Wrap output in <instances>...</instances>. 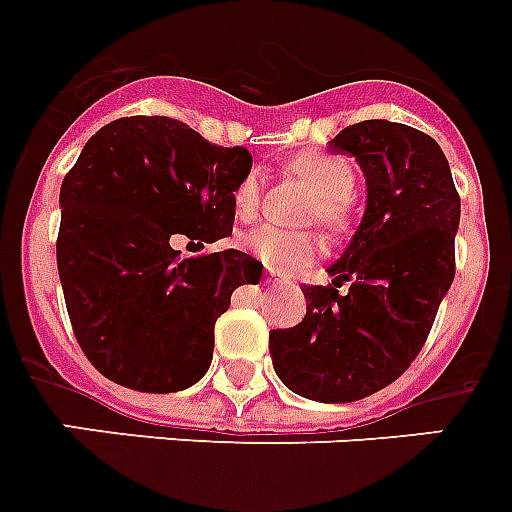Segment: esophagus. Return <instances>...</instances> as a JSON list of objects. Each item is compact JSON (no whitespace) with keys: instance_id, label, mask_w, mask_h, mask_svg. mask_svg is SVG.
<instances>
[{"instance_id":"34e87169","label":"esophagus","mask_w":512,"mask_h":512,"mask_svg":"<svg viewBox=\"0 0 512 512\" xmlns=\"http://www.w3.org/2000/svg\"><path fill=\"white\" fill-rule=\"evenodd\" d=\"M267 280H275V282H277V280H285V277H282L280 272H272V269H269V277H267Z\"/></svg>"}]
</instances>
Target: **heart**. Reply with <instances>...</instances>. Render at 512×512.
I'll use <instances>...</instances> for the list:
<instances>
[{
  "mask_svg": "<svg viewBox=\"0 0 512 512\" xmlns=\"http://www.w3.org/2000/svg\"><path fill=\"white\" fill-rule=\"evenodd\" d=\"M285 171L314 190V198L309 200V219H317L330 235H343L349 230L351 216H354L351 195L357 187V171L351 169L349 161H343L338 155L306 150L288 158ZM259 206L261 179L256 171H251L237 182L232 192V211L240 222H253L259 214ZM243 245L272 272H293L317 251V240L312 232H285L277 227H259L248 232Z\"/></svg>",
  "mask_w": 512,
  "mask_h": 512,
  "instance_id": "heart-1",
  "label": "heart"
}]
</instances>
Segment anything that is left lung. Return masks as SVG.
Segmentation results:
<instances>
[{"mask_svg": "<svg viewBox=\"0 0 512 512\" xmlns=\"http://www.w3.org/2000/svg\"><path fill=\"white\" fill-rule=\"evenodd\" d=\"M330 147L365 171V216L333 282L301 288L304 320L272 330L269 351L293 394L343 404L394 383L423 349L455 280L460 195L439 142L407 124L359 121Z\"/></svg>", "mask_w": 512, "mask_h": 512, "instance_id": "obj_1", "label": "left lung"}]
</instances>
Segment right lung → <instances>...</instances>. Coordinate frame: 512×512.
<instances>
[{
    "mask_svg": "<svg viewBox=\"0 0 512 512\" xmlns=\"http://www.w3.org/2000/svg\"><path fill=\"white\" fill-rule=\"evenodd\" d=\"M245 147H222L169 116L102 126L60 187L57 272L76 341L113 383L171 394L198 383L232 290L261 280L235 248L182 259L177 237L232 232V192L251 174Z\"/></svg>",
    "mask_w": 512,
    "mask_h": 512,
    "instance_id": "1",
    "label": "right lung"
}]
</instances>
